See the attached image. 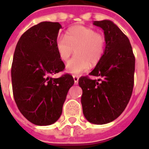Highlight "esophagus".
Segmentation results:
<instances>
[{"label":"esophagus","mask_w":149,"mask_h":149,"mask_svg":"<svg viewBox=\"0 0 149 149\" xmlns=\"http://www.w3.org/2000/svg\"><path fill=\"white\" fill-rule=\"evenodd\" d=\"M72 77H73V79H74L75 84H78V81H79V77L77 76V75H73Z\"/></svg>","instance_id":"esophagus-1"}]
</instances>
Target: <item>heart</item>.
<instances>
[{
  "label": "heart",
  "mask_w": 149,
  "mask_h": 149,
  "mask_svg": "<svg viewBox=\"0 0 149 149\" xmlns=\"http://www.w3.org/2000/svg\"><path fill=\"white\" fill-rule=\"evenodd\" d=\"M106 46V39L102 34L88 27L76 25L58 38L56 48L58 56L65 63L76 49L77 56L66 65V71L80 74L88 70L91 64L95 65L101 59Z\"/></svg>",
  "instance_id": "1"
}]
</instances>
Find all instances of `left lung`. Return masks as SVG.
Returning a JSON list of instances; mask_svg holds the SVG:
<instances>
[{
  "instance_id": "obj_1",
  "label": "left lung",
  "mask_w": 149,
  "mask_h": 149,
  "mask_svg": "<svg viewBox=\"0 0 149 149\" xmlns=\"http://www.w3.org/2000/svg\"><path fill=\"white\" fill-rule=\"evenodd\" d=\"M93 24L104 30L106 46L101 59L88 77L79 79L83 94L84 117L95 125L107 124L125 111L134 86L135 58L127 36L109 20L95 21Z\"/></svg>"
}]
</instances>
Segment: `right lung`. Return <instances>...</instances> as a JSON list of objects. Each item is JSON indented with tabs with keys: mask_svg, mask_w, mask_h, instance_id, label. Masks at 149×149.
I'll list each match as a JSON object with an SVG mask.
<instances>
[{
	"mask_svg": "<svg viewBox=\"0 0 149 149\" xmlns=\"http://www.w3.org/2000/svg\"><path fill=\"white\" fill-rule=\"evenodd\" d=\"M58 22H43L24 32L15 48L11 81L13 95L22 115L34 125L45 126L58 120L70 88L71 75L52 78L64 70L56 42Z\"/></svg>",
	"mask_w": 149,
	"mask_h": 149,
	"instance_id": "obj_1",
	"label": "right lung"
}]
</instances>
